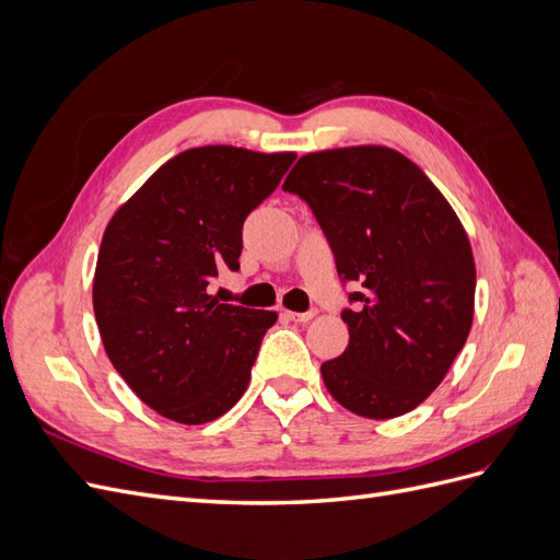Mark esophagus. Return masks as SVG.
Returning a JSON list of instances; mask_svg holds the SVG:
<instances>
[{
  "label": "esophagus",
  "instance_id": "34e87169",
  "mask_svg": "<svg viewBox=\"0 0 560 560\" xmlns=\"http://www.w3.org/2000/svg\"><path fill=\"white\" fill-rule=\"evenodd\" d=\"M284 319L290 322H296V325H306V322H311L315 317V311H308V313H294V311H284L282 313Z\"/></svg>",
  "mask_w": 560,
  "mask_h": 560
}]
</instances>
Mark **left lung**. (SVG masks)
Returning <instances> with one entry per match:
<instances>
[{"instance_id": "8db88e82", "label": "left lung", "mask_w": 560, "mask_h": 560, "mask_svg": "<svg viewBox=\"0 0 560 560\" xmlns=\"http://www.w3.org/2000/svg\"><path fill=\"white\" fill-rule=\"evenodd\" d=\"M284 191L308 202L358 308L341 313L350 341L319 366L329 395L362 418L413 411L444 381L474 317L471 245L420 167L389 147L301 156Z\"/></svg>"}]
</instances>
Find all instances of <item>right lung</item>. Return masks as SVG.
I'll list each match as a JSON object with an SVG mask.
<instances>
[{"label":"right lung","mask_w":560,"mask_h":560,"mask_svg":"<svg viewBox=\"0 0 560 560\" xmlns=\"http://www.w3.org/2000/svg\"><path fill=\"white\" fill-rule=\"evenodd\" d=\"M296 154L186 149L114 212L97 252L93 311L107 358L149 409L182 425L224 416L247 389L278 313L219 303L243 224Z\"/></svg>","instance_id":"obj_1"}]
</instances>
